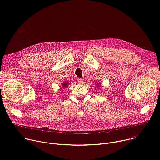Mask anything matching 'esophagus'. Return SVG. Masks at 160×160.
I'll use <instances>...</instances> for the list:
<instances>
[{"instance_id":"obj_1","label":"esophagus","mask_w":160,"mask_h":160,"mask_svg":"<svg viewBox=\"0 0 160 160\" xmlns=\"http://www.w3.org/2000/svg\"><path fill=\"white\" fill-rule=\"evenodd\" d=\"M77 81H78V82L80 84L83 83V82H84V80H83V78H78V79H77Z\"/></svg>"}]
</instances>
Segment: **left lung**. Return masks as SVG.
I'll list each match as a JSON object with an SVG mask.
<instances>
[{"instance_id":"obj_1","label":"left lung","mask_w":160,"mask_h":160,"mask_svg":"<svg viewBox=\"0 0 160 160\" xmlns=\"http://www.w3.org/2000/svg\"><path fill=\"white\" fill-rule=\"evenodd\" d=\"M95 85H96L97 87H98V88H100V90H101V83H100V82H96Z\"/></svg>"}]
</instances>
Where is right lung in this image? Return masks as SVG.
<instances>
[{
  "mask_svg": "<svg viewBox=\"0 0 160 160\" xmlns=\"http://www.w3.org/2000/svg\"><path fill=\"white\" fill-rule=\"evenodd\" d=\"M70 85V82H68V81H65V82H64L62 83V85H61V87L62 88H66V87H68V86Z\"/></svg>",
  "mask_w": 160,
  "mask_h": 160,
  "instance_id": "right-lung-1",
  "label": "right lung"
}]
</instances>
